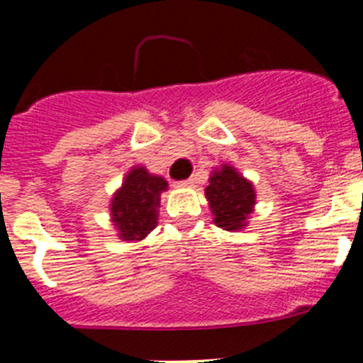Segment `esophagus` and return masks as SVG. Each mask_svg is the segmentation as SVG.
Segmentation results:
<instances>
[{
	"mask_svg": "<svg viewBox=\"0 0 363 363\" xmlns=\"http://www.w3.org/2000/svg\"><path fill=\"white\" fill-rule=\"evenodd\" d=\"M196 182H198L196 176H191V178L185 179V182H182V184H179V185H182V187H192V185L196 184Z\"/></svg>",
	"mask_w": 363,
	"mask_h": 363,
	"instance_id": "obj_1",
	"label": "esophagus"
}]
</instances>
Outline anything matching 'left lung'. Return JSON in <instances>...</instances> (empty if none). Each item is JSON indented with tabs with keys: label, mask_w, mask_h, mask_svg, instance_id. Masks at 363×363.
<instances>
[{
	"label": "left lung",
	"mask_w": 363,
	"mask_h": 363,
	"mask_svg": "<svg viewBox=\"0 0 363 363\" xmlns=\"http://www.w3.org/2000/svg\"><path fill=\"white\" fill-rule=\"evenodd\" d=\"M213 221L220 229L238 233L249 225V218L256 205V191L251 179L240 174L236 167L223 163L209 176L205 187Z\"/></svg>",
	"instance_id": "left-lung-1"
}]
</instances>
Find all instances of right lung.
Here are the masks:
<instances>
[{"label":"right lung","mask_w":363,"mask_h":363,"mask_svg":"<svg viewBox=\"0 0 363 363\" xmlns=\"http://www.w3.org/2000/svg\"><path fill=\"white\" fill-rule=\"evenodd\" d=\"M169 184L163 176L152 174L143 165H134L125 174L121 187L112 194L111 221L123 242H142L156 229L162 192Z\"/></svg>","instance_id":"obj_1"}]
</instances>
